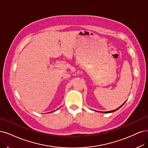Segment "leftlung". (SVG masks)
Instances as JSON below:
<instances>
[{
	"mask_svg": "<svg viewBox=\"0 0 148 148\" xmlns=\"http://www.w3.org/2000/svg\"><path fill=\"white\" fill-rule=\"evenodd\" d=\"M123 104H124V103H123ZM123 104H122V105H121L120 107H119V108H118L117 109H115V110H113V111H107V112H106V113H109V112H114V111H117V109H119V108H120L121 107H122L123 105Z\"/></svg>",
	"mask_w": 148,
	"mask_h": 148,
	"instance_id": "left-lung-1",
	"label": "left lung"
}]
</instances>
